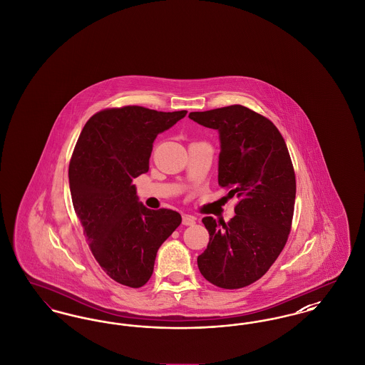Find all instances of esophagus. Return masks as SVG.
Returning a JSON list of instances; mask_svg holds the SVG:
<instances>
[{
  "label": "esophagus",
  "mask_w": 365,
  "mask_h": 365,
  "mask_svg": "<svg viewBox=\"0 0 365 365\" xmlns=\"http://www.w3.org/2000/svg\"><path fill=\"white\" fill-rule=\"evenodd\" d=\"M182 223H183L185 226H192V225H195V217L191 216V215H183Z\"/></svg>",
  "instance_id": "esophagus-1"
}]
</instances>
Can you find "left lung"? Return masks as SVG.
<instances>
[{
  "instance_id": "left-lung-1",
  "label": "left lung",
  "mask_w": 365,
  "mask_h": 365,
  "mask_svg": "<svg viewBox=\"0 0 365 365\" xmlns=\"http://www.w3.org/2000/svg\"><path fill=\"white\" fill-rule=\"evenodd\" d=\"M189 118L219 133L217 180L240 200L228 223L202 219L209 243L197 264L215 286L245 287L269 269L287 242L295 201L290 155L275 124L242 105Z\"/></svg>"
}]
</instances>
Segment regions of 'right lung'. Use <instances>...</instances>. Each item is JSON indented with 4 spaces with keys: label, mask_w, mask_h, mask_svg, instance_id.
<instances>
[{
    "label": "right lung",
    "mask_w": 365,
    "mask_h": 365,
    "mask_svg": "<svg viewBox=\"0 0 365 365\" xmlns=\"http://www.w3.org/2000/svg\"><path fill=\"white\" fill-rule=\"evenodd\" d=\"M186 113L105 109L88 119L71 157L72 204L91 253L124 286L137 289L150 279L158 247L182 222L171 209L146 208L133 180L149 171L157 135Z\"/></svg>",
    "instance_id": "obj_1"
}]
</instances>
